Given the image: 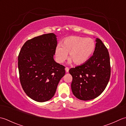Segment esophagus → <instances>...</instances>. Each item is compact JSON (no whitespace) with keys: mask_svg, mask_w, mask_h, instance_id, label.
<instances>
[{"mask_svg":"<svg viewBox=\"0 0 126 126\" xmlns=\"http://www.w3.org/2000/svg\"><path fill=\"white\" fill-rule=\"evenodd\" d=\"M65 71H66V72L67 73L68 72V71H69V68H68V67H66L65 68Z\"/></svg>","mask_w":126,"mask_h":126,"instance_id":"1","label":"esophagus"}]
</instances>
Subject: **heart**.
<instances>
[{"mask_svg": "<svg viewBox=\"0 0 126 126\" xmlns=\"http://www.w3.org/2000/svg\"><path fill=\"white\" fill-rule=\"evenodd\" d=\"M96 47L94 40L90 38L70 36L63 40L55 48V55L58 63H63L68 57L70 63L80 65L86 62L94 53Z\"/></svg>", "mask_w": 126, "mask_h": 126, "instance_id": "b5f03b06", "label": "heart"}]
</instances>
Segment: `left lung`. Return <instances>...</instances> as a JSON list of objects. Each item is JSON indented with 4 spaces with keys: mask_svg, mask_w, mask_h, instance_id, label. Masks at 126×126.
I'll return each instance as SVG.
<instances>
[{
    "mask_svg": "<svg viewBox=\"0 0 126 126\" xmlns=\"http://www.w3.org/2000/svg\"><path fill=\"white\" fill-rule=\"evenodd\" d=\"M95 49L91 57L82 65L71 68V89L77 98L88 101L96 98L106 89L110 77L108 50L102 41L96 39Z\"/></svg>",
    "mask_w": 126,
    "mask_h": 126,
    "instance_id": "left-lung-1",
    "label": "left lung"
}]
</instances>
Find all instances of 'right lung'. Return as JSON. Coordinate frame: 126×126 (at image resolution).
I'll use <instances>...</instances> for the list:
<instances>
[{
    "instance_id": "add662e5",
    "label": "right lung",
    "mask_w": 126,
    "mask_h": 126,
    "mask_svg": "<svg viewBox=\"0 0 126 126\" xmlns=\"http://www.w3.org/2000/svg\"><path fill=\"white\" fill-rule=\"evenodd\" d=\"M56 35L43 34L28 40L18 55L19 80L25 93L35 101H48L54 95L65 67L54 60Z\"/></svg>"
}]
</instances>
